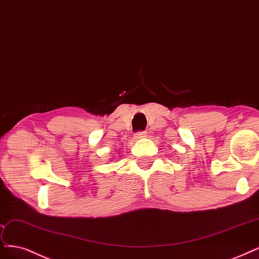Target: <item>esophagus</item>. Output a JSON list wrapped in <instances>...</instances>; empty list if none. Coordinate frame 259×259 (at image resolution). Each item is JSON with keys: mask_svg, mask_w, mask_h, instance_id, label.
<instances>
[{"mask_svg": "<svg viewBox=\"0 0 259 259\" xmlns=\"http://www.w3.org/2000/svg\"><path fill=\"white\" fill-rule=\"evenodd\" d=\"M146 135H147V133H146L145 131H138V132L135 134V137H136L137 139H139V138L146 137Z\"/></svg>", "mask_w": 259, "mask_h": 259, "instance_id": "esophagus-1", "label": "esophagus"}]
</instances>
